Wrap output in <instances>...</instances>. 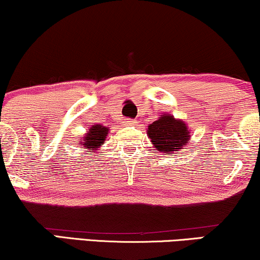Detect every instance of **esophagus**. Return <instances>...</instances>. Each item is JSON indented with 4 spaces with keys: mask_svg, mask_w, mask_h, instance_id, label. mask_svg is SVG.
Here are the masks:
<instances>
[{
    "mask_svg": "<svg viewBox=\"0 0 260 260\" xmlns=\"http://www.w3.org/2000/svg\"><path fill=\"white\" fill-rule=\"evenodd\" d=\"M126 124V125H137V120L135 119H125V122H124Z\"/></svg>",
    "mask_w": 260,
    "mask_h": 260,
    "instance_id": "esophagus-1",
    "label": "esophagus"
}]
</instances>
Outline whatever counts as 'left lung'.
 <instances>
[{"instance_id":"1","label":"left lung","mask_w":260,"mask_h":260,"mask_svg":"<svg viewBox=\"0 0 260 260\" xmlns=\"http://www.w3.org/2000/svg\"><path fill=\"white\" fill-rule=\"evenodd\" d=\"M147 135L154 144L155 150L165 154L179 151L191 138L186 123L181 119H175L171 113L162 114L159 119L149 124Z\"/></svg>"}]
</instances>
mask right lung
<instances>
[{
	"label": "right lung",
	"instance_id": "right-lung-1",
	"mask_svg": "<svg viewBox=\"0 0 260 260\" xmlns=\"http://www.w3.org/2000/svg\"><path fill=\"white\" fill-rule=\"evenodd\" d=\"M107 135H109V129L106 126L95 124V125L90 127L88 133L81 140L80 143L87 150H96L99 149L101 144L105 142Z\"/></svg>",
	"mask_w": 260,
	"mask_h": 260
}]
</instances>
